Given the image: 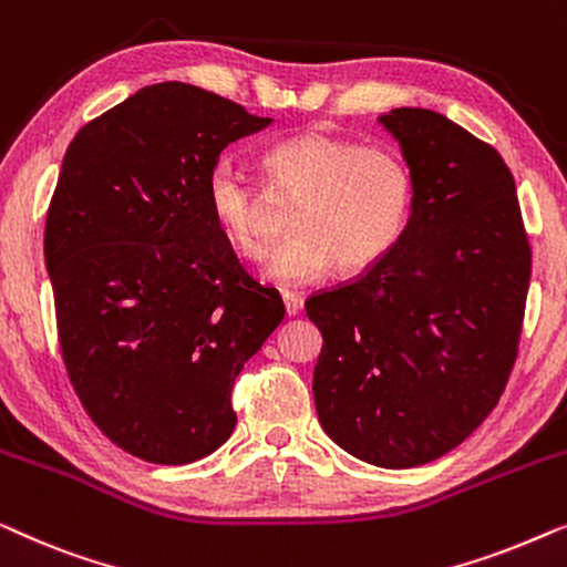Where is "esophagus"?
Returning a JSON list of instances; mask_svg holds the SVG:
<instances>
[{"label":"esophagus","mask_w":567,"mask_h":567,"mask_svg":"<svg viewBox=\"0 0 567 567\" xmlns=\"http://www.w3.org/2000/svg\"><path fill=\"white\" fill-rule=\"evenodd\" d=\"M281 299H284L286 317H297V315L301 312V299L297 297V293H291V291H284V293H281Z\"/></svg>","instance_id":"obj_1"}]
</instances>
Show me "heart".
<instances>
[{"label":"heart","mask_w":567,"mask_h":567,"mask_svg":"<svg viewBox=\"0 0 567 567\" xmlns=\"http://www.w3.org/2000/svg\"><path fill=\"white\" fill-rule=\"evenodd\" d=\"M268 190L297 200L293 237L278 247L266 278L281 286L322 281L338 262L340 274H363L386 258L405 235L415 204L413 167L382 144L307 128L262 152ZM206 212L239 255L266 258L268 193L235 159L208 169Z\"/></svg>","instance_id":"b5f03b06"}]
</instances>
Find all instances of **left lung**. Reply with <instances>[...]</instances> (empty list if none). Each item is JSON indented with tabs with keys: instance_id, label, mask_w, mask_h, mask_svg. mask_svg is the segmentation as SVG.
I'll return each instance as SVG.
<instances>
[{
	"instance_id": "1",
	"label": "left lung",
	"mask_w": 567,
	"mask_h": 567,
	"mask_svg": "<svg viewBox=\"0 0 567 567\" xmlns=\"http://www.w3.org/2000/svg\"><path fill=\"white\" fill-rule=\"evenodd\" d=\"M415 175L394 250L317 291L315 408L328 436L377 467L429 464L498 405L518 355L532 247L514 175L491 144L425 107L379 118Z\"/></svg>"
}]
</instances>
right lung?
Returning a JSON list of instances; mask_svg holds the SVG:
<instances>
[{
	"instance_id": "add662e5",
	"label": "right lung",
	"mask_w": 567,
	"mask_h": 567,
	"mask_svg": "<svg viewBox=\"0 0 567 567\" xmlns=\"http://www.w3.org/2000/svg\"><path fill=\"white\" fill-rule=\"evenodd\" d=\"M270 118L162 82L76 131L45 214L69 382L123 452L188 464L231 436V386L284 320L206 212V177Z\"/></svg>"
}]
</instances>
